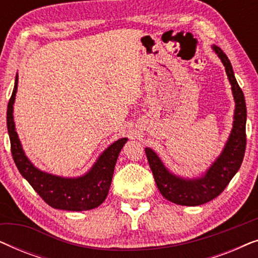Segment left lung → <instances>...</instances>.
<instances>
[{
    "mask_svg": "<svg viewBox=\"0 0 258 258\" xmlns=\"http://www.w3.org/2000/svg\"><path fill=\"white\" fill-rule=\"evenodd\" d=\"M213 50L223 63L235 100L232 129L223 151L206 174L196 178H183L169 171L157 154L150 148H146L148 162L158 190L164 199L179 206H201L220 195L238 171L245 153L246 107L244 95L235 79L234 70L227 55L217 45H213Z\"/></svg>",
    "mask_w": 258,
    "mask_h": 258,
    "instance_id": "obj_1",
    "label": "left lung"
}]
</instances>
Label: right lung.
Returning a JSON list of instances; mask_svg holds the SVG:
<instances>
[{"instance_id":"obj_1","label":"right lung","mask_w":258,"mask_h":258,"mask_svg":"<svg viewBox=\"0 0 258 258\" xmlns=\"http://www.w3.org/2000/svg\"><path fill=\"white\" fill-rule=\"evenodd\" d=\"M19 76L7 109V126L12 147V155L21 175L29 182L42 200L55 209L83 211L97 208L107 199L118 154L128 139H121L110 144L100 155L90 170L80 177H61L37 169L24 154L14 123V102Z\"/></svg>"}]
</instances>
